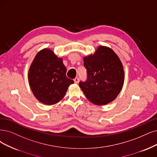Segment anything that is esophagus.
I'll list each match as a JSON object with an SVG mask.
<instances>
[{
	"label": "esophagus",
	"instance_id": "esophagus-1",
	"mask_svg": "<svg viewBox=\"0 0 157 157\" xmlns=\"http://www.w3.org/2000/svg\"><path fill=\"white\" fill-rule=\"evenodd\" d=\"M74 81L75 83H78L79 82V79L78 78H75L74 79Z\"/></svg>",
	"mask_w": 157,
	"mask_h": 157
}]
</instances>
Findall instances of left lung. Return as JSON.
<instances>
[{"mask_svg": "<svg viewBox=\"0 0 157 157\" xmlns=\"http://www.w3.org/2000/svg\"><path fill=\"white\" fill-rule=\"evenodd\" d=\"M83 61L87 78L79 85L86 98L97 105L115 100L124 83V67L118 56L111 48L100 46Z\"/></svg>", "mask_w": 157, "mask_h": 157, "instance_id": "8db88e82", "label": "left lung"}]
</instances>
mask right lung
I'll use <instances>...</instances> for the list:
<instances>
[{"label": "right lung", "instance_id": "right-lung-1", "mask_svg": "<svg viewBox=\"0 0 157 157\" xmlns=\"http://www.w3.org/2000/svg\"><path fill=\"white\" fill-rule=\"evenodd\" d=\"M62 58L44 48L35 57L28 72V82L33 95L46 105H53L65 96L74 81L66 76Z\"/></svg>", "mask_w": 157, "mask_h": 157}]
</instances>
